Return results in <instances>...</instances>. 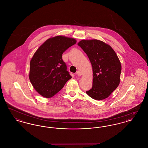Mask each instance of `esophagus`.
<instances>
[{"label":"esophagus","instance_id":"1","mask_svg":"<svg viewBox=\"0 0 148 148\" xmlns=\"http://www.w3.org/2000/svg\"><path fill=\"white\" fill-rule=\"evenodd\" d=\"M77 75H78V76H81L82 75V73L81 71H78L77 72Z\"/></svg>","mask_w":148,"mask_h":148}]
</instances>
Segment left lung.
Returning <instances> with one entry per match:
<instances>
[{"instance_id":"8db88e82","label":"left lung","mask_w":148,"mask_h":148,"mask_svg":"<svg viewBox=\"0 0 148 148\" xmlns=\"http://www.w3.org/2000/svg\"><path fill=\"white\" fill-rule=\"evenodd\" d=\"M77 45L88 56L92 68V86L86 94L97 100L108 98L119 84L121 66L118 57L110 45L99 40H82Z\"/></svg>"}]
</instances>
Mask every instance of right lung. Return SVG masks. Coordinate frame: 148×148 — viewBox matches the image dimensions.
<instances>
[{
    "label": "right lung",
    "instance_id": "add662e5",
    "mask_svg": "<svg viewBox=\"0 0 148 148\" xmlns=\"http://www.w3.org/2000/svg\"><path fill=\"white\" fill-rule=\"evenodd\" d=\"M76 40L63 36L49 38L36 51L30 63L29 79L42 96L49 98L71 78L62 54Z\"/></svg>",
    "mask_w": 148,
    "mask_h": 148
}]
</instances>
